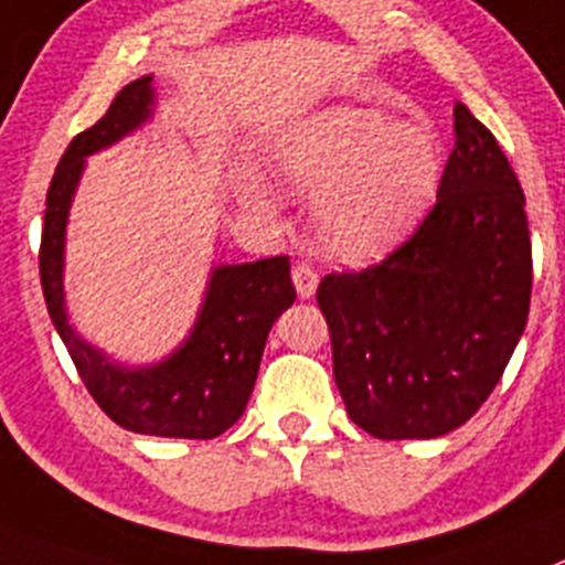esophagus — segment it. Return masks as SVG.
Segmentation results:
<instances>
[{
  "mask_svg": "<svg viewBox=\"0 0 565 565\" xmlns=\"http://www.w3.org/2000/svg\"><path fill=\"white\" fill-rule=\"evenodd\" d=\"M292 281L301 298H312L315 289H318V270L309 262H295Z\"/></svg>",
  "mask_w": 565,
  "mask_h": 565,
  "instance_id": "34e87169",
  "label": "esophagus"
}]
</instances>
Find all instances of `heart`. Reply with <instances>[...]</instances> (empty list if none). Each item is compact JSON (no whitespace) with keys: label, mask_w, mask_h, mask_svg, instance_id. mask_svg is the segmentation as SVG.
<instances>
[{"label":"heart","mask_w":565,"mask_h":565,"mask_svg":"<svg viewBox=\"0 0 565 565\" xmlns=\"http://www.w3.org/2000/svg\"><path fill=\"white\" fill-rule=\"evenodd\" d=\"M273 171L298 194H320V238L360 262L388 253L425 220L441 185V143L425 120L391 124L377 109L338 106L287 126ZM245 200L270 205L262 185H247Z\"/></svg>","instance_id":"b5f03b06"}]
</instances>
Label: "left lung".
I'll use <instances>...</instances> for the list:
<instances>
[{
	"mask_svg": "<svg viewBox=\"0 0 565 565\" xmlns=\"http://www.w3.org/2000/svg\"><path fill=\"white\" fill-rule=\"evenodd\" d=\"M436 205L405 245L360 273H329L318 307L334 383L377 439H436L498 385L530 318L526 200L492 131L465 104Z\"/></svg>",
	"mask_w": 565,
	"mask_h": 565,
	"instance_id": "left-lung-1",
	"label": "left lung"
}]
</instances>
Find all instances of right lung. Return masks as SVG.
Listing matches in <instances>:
<instances>
[{"instance_id":"right-lung-1","label":"right lung","mask_w":565,"mask_h":565,"mask_svg":"<svg viewBox=\"0 0 565 565\" xmlns=\"http://www.w3.org/2000/svg\"><path fill=\"white\" fill-rule=\"evenodd\" d=\"M151 106L154 86L151 75H143L115 95L98 124L73 137L50 182L39 273L55 332L111 422L135 434L213 439L245 414L267 334L278 315L292 307L289 256L213 267L194 329L154 365L129 369L109 360L70 327L64 309V233L86 157L140 129L154 111Z\"/></svg>"}]
</instances>
